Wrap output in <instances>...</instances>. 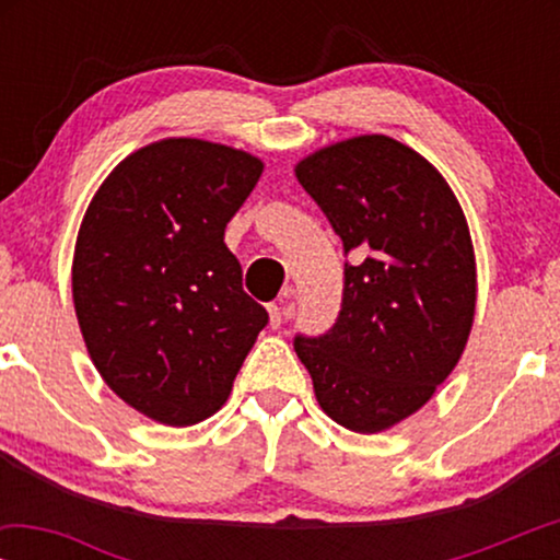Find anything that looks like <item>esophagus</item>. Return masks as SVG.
Returning a JSON list of instances; mask_svg holds the SVG:
<instances>
[{"label":"esophagus","mask_w":560,"mask_h":560,"mask_svg":"<svg viewBox=\"0 0 560 560\" xmlns=\"http://www.w3.org/2000/svg\"><path fill=\"white\" fill-rule=\"evenodd\" d=\"M282 298H285V301H290V298H293V288H285V293H282ZM267 311H270V326L272 328H280L282 324H285L288 313H285V308H280L278 303H272Z\"/></svg>","instance_id":"obj_1"}]
</instances>
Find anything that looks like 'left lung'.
<instances>
[{
	"mask_svg": "<svg viewBox=\"0 0 560 560\" xmlns=\"http://www.w3.org/2000/svg\"><path fill=\"white\" fill-rule=\"evenodd\" d=\"M295 175L351 257L339 318L326 334H298L295 354L328 418L385 431L431 400L469 339V226L441 173L385 135L331 144Z\"/></svg>",
	"mask_w": 560,
	"mask_h": 560,
	"instance_id": "1",
	"label": "left lung"
}]
</instances>
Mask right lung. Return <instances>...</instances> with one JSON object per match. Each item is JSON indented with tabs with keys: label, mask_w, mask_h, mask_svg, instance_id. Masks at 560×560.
<instances>
[{
	"label": "right lung",
	"mask_w": 560,
	"mask_h": 560,
	"mask_svg": "<svg viewBox=\"0 0 560 560\" xmlns=\"http://www.w3.org/2000/svg\"><path fill=\"white\" fill-rule=\"evenodd\" d=\"M262 175L242 150L163 140L114 167L83 217L73 303L106 385L165 425L213 416L267 311L224 229Z\"/></svg>",
	"instance_id": "right-lung-1"
}]
</instances>
